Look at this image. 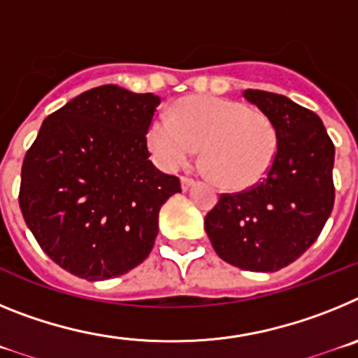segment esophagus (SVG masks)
I'll use <instances>...</instances> for the list:
<instances>
[{
  "mask_svg": "<svg viewBox=\"0 0 358 358\" xmlns=\"http://www.w3.org/2000/svg\"><path fill=\"white\" fill-rule=\"evenodd\" d=\"M192 185H194V179H192V177H186V176L181 177V188L185 189V192L186 189H189V186Z\"/></svg>",
  "mask_w": 358,
  "mask_h": 358,
  "instance_id": "obj_1",
  "label": "esophagus"
}]
</instances>
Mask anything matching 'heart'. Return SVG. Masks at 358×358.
I'll list each match as a JSON object with an SVG mask.
<instances>
[{
	"label": "heart",
	"mask_w": 358,
	"mask_h": 358,
	"mask_svg": "<svg viewBox=\"0 0 358 358\" xmlns=\"http://www.w3.org/2000/svg\"><path fill=\"white\" fill-rule=\"evenodd\" d=\"M147 143L166 170L185 166L201 147L208 176L222 188L242 192L260 185L276 159L278 131L265 113L218 96H186L172 118L152 120Z\"/></svg>",
	"instance_id": "1"
}]
</instances>
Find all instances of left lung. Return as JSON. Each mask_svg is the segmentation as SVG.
<instances>
[{"instance_id":"left-lung-1","label":"left lung","mask_w":358,"mask_h":358,"mask_svg":"<svg viewBox=\"0 0 358 358\" xmlns=\"http://www.w3.org/2000/svg\"><path fill=\"white\" fill-rule=\"evenodd\" d=\"M243 98L273 120L276 159L260 185L220 195L204 229L224 262L276 273L317 240L334 210L335 147L321 118L290 98L260 90Z\"/></svg>"}]
</instances>
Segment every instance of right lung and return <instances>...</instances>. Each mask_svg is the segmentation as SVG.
Returning <instances> with one entry per match:
<instances>
[{"mask_svg": "<svg viewBox=\"0 0 358 358\" xmlns=\"http://www.w3.org/2000/svg\"><path fill=\"white\" fill-rule=\"evenodd\" d=\"M161 98L115 84L78 94L41 125L21 169L19 206L46 255L87 281L122 276L150 255L164 202L181 192L148 159Z\"/></svg>", "mask_w": 358, "mask_h": 358, "instance_id": "right-lung-1", "label": "right lung"}]
</instances>
